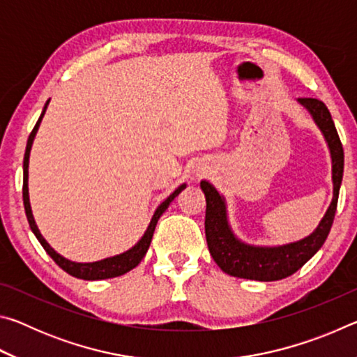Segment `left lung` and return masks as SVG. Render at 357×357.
Masks as SVG:
<instances>
[{
    "label": "left lung",
    "mask_w": 357,
    "mask_h": 357,
    "mask_svg": "<svg viewBox=\"0 0 357 357\" xmlns=\"http://www.w3.org/2000/svg\"><path fill=\"white\" fill-rule=\"evenodd\" d=\"M299 102L312 113L329 144L334 198H332L328 213L310 236L280 247H253L234 238L227 222L225 202L208 181H202V189L206 197L204 233H206L208 247L217 266L228 275L259 282L285 279L309 261L328 239L331 227L334 223L338 192H340L343 178V146L324 102L315 98H301Z\"/></svg>",
    "instance_id": "1"
}]
</instances>
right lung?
Here are the masks:
<instances>
[{"instance_id": "1", "label": "right lung", "mask_w": 357, "mask_h": 357, "mask_svg": "<svg viewBox=\"0 0 357 357\" xmlns=\"http://www.w3.org/2000/svg\"><path fill=\"white\" fill-rule=\"evenodd\" d=\"M48 105V100L44 107V110H42L40 118L38 119V123H36L34 129L31 130V134L28 137V143H26V151H25V157H23V204H25V213H26V219L29 227H31L33 233L36 234V238L40 243V245L44 247L45 252L48 255L52 257L53 261H55L59 268L64 269L66 273L77 277V279H83V280H100V279H112V277H118V275H123L126 273H129L130 269H134L135 266H138V263L142 261L143 257L146 255V252L149 249V244H151V239H153V234H154V229L157 225V220H159V217L165 213V209L168 208V204H170L174 197H178V193L184 189L185 184L179 185L176 190H174L170 197L167 198V200L160 204L159 208L153 215V219H151L149 227L146 229V233L143 234V238L138 241V243L132 247L130 250L121 253V255L116 257H112V258H105V259H100V261H96V263H74V261H69V259L63 258L61 255H58V253L52 249L50 245L47 244V241L42 238V234L39 233L38 225H36L34 222V217L31 213V206H29V197H28V160H29V151H31V144L34 140V135L36 132L39 129V124H40V119L44 116L45 113V108Z\"/></svg>"}]
</instances>
